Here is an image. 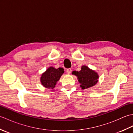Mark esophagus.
<instances>
[{"label":"esophagus","instance_id":"34e87169","mask_svg":"<svg viewBox=\"0 0 133 133\" xmlns=\"http://www.w3.org/2000/svg\"><path fill=\"white\" fill-rule=\"evenodd\" d=\"M66 72H67V73L68 74H70V73L71 72V69H67V70H66Z\"/></svg>","mask_w":133,"mask_h":133}]
</instances>
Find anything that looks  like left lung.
Instances as JSON below:
<instances>
[{
	"label": "left lung",
	"instance_id": "obj_1",
	"mask_svg": "<svg viewBox=\"0 0 133 133\" xmlns=\"http://www.w3.org/2000/svg\"><path fill=\"white\" fill-rule=\"evenodd\" d=\"M72 74L77 77L82 89H87L94 86L98 82L99 75L98 73L85 65L82 66L81 71H74Z\"/></svg>",
	"mask_w": 133,
	"mask_h": 133
}]
</instances>
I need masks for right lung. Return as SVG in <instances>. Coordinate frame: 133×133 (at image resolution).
I'll list each match as a JSON object with an SVG mask.
<instances>
[{
	"label": "right lung",
	"instance_id": "add662e5",
	"mask_svg": "<svg viewBox=\"0 0 133 133\" xmlns=\"http://www.w3.org/2000/svg\"><path fill=\"white\" fill-rule=\"evenodd\" d=\"M64 72L63 68L59 67L56 69L51 66L42 74L40 79L41 83L46 88L53 89Z\"/></svg>",
	"mask_w": 133,
	"mask_h": 133
}]
</instances>
